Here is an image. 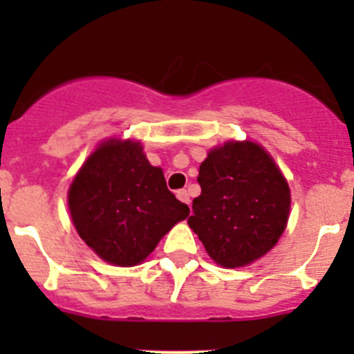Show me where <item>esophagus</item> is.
I'll use <instances>...</instances> for the list:
<instances>
[{
	"mask_svg": "<svg viewBox=\"0 0 354 354\" xmlns=\"http://www.w3.org/2000/svg\"><path fill=\"white\" fill-rule=\"evenodd\" d=\"M176 197L180 198L181 202H185V203H188V205H190V195H188L187 190H178Z\"/></svg>",
	"mask_w": 354,
	"mask_h": 354,
	"instance_id": "obj_1",
	"label": "esophagus"
}]
</instances>
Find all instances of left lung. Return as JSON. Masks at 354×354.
<instances>
[{
	"label": "left lung",
	"instance_id": "obj_1",
	"mask_svg": "<svg viewBox=\"0 0 354 354\" xmlns=\"http://www.w3.org/2000/svg\"><path fill=\"white\" fill-rule=\"evenodd\" d=\"M202 194L194 198L188 224L210 259L241 267L266 255L288 223L289 187L260 145L227 142L200 164Z\"/></svg>",
	"mask_w": 354,
	"mask_h": 354
}]
</instances>
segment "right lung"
Returning <instances> with one entry per match:
<instances>
[{
    "instance_id": "right-lung-1",
    "label": "right lung",
    "mask_w": 354,
    "mask_h": 354,
    "mask_svg": "<svg viewBox=\"0 0 354 354\" xmlns=\"http://www.w3.org/2000/svg\"><path fill=\"white\" fill-rule=\"evenodd\" d=\"M71 219L101 259L130 267L187 219L190 209L166 187L137 142H104L87 159L68 192Z\"/></svg>"
}]
</instances>
